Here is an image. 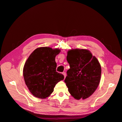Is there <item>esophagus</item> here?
I'll list each match as a JSON object with an SVG mask.
<instances>
[{
    "instance_id": "esophagus-1",
    "label": "esophagus",
    "mask_w": 122,
    "mask_h": 122,
    "mask_svg": "<svg viewBox=\"0 0 122 122\" xmlns=\"http://www.w3.org/2000/svg\"><path fill=\"white\" fill-rule=\"evenodd\" d=\"M62 74L64 75V77H65V78H66V73L65 72H62Z\"/></svg>"
}]
</instances>
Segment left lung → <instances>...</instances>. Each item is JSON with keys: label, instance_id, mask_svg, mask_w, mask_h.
Segmentation results:
<instances>
[{"label": "left lung", "instance_id": "obj_1", "mask_svg": "<svg viewBox=\"0 0 122 122\" xmlns=\"http://www.w3.org/2000/svg\"><path fill=\"white\" fill-rule=\"evenodd\" d=\"M67 60L70 69L65 82L69 93L77 100L90 97L100 81L101 67L97 58L89 50L75 49L68 51Z\"/></svg>", "mask_w": 122, "mask_h": 122}]
</instances>
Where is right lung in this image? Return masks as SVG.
<instances>
[{"mask_svg": "<svg viewBox=\"0 0 122 122\" xmlns=\"http://www.w3.org/2000/svg\"><path fill=\"white\" fill-rule=\"evenodd\" d=\"M59 49L50 47L38 48L29 55L23 68V77L29 91L35 97L45 99L54 91L55 85L64 79L56 72L55 56Z\"/></svg>", "mask_w": 122, "mask_h": 122, "instance_id": "right-lung-1", "label": "right lung"}]
</instances>
